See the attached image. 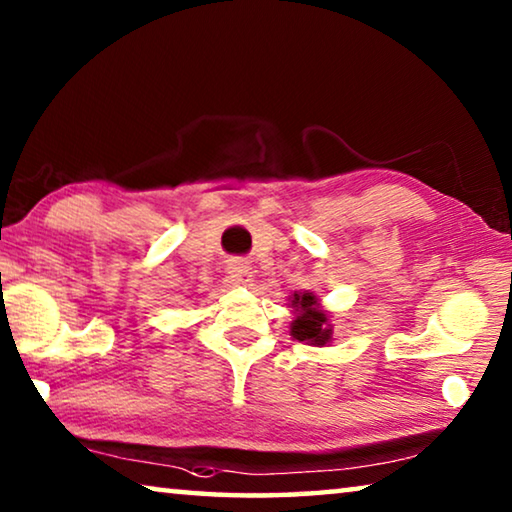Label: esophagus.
Here are the masks:
<instances>
[{
    "label": "esophagus",
    "mask_w": 512,
    "mask_h": 512,
    "mask_svg": "<svg viewBox=\"0 0 512 512\" xmlns=\"http://www.w3.org/2000/svg\"><path fill=\"white\" fill-rule=\"evenodd\" d=\"M230 280L239 284V287H248L253 282V268H250L246 262H232L230 266Z\"/></svg>",
    "instance_id": "34e87169"
}]
</instances>
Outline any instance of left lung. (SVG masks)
Returning <instances> with one entry per match:
<instances>
[{"instance_id": "left-lung-1", "label": "left lung", "mask_w": 512, "mask_h": 512, "mask_svg": "<svg viewBox=\"0 0 512 512\" xmlns=\"http://www.w3.org/2000/svg\"><path fill=\"white\" fill-rule=\"evenodd\" d=\"M291 309L296 311V320L291 323V336L309 345H325L332 341V325L329 316L320 309L314 293H293Z\"/></svg>"}]
</instances>
